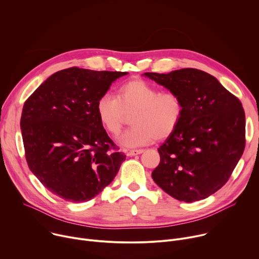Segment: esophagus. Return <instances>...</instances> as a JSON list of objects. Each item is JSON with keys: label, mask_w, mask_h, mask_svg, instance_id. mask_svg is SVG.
<instances>
[{"label": "esophagus", "mask_w": 259, "mask_h": 259, "mask_svg": "<svg viewBox=\"0 0 259 259\" xmlns=\"http://www.w3.org/2000/svg\"><path fill=\"white\" fill-rule=\"evenodd\" d=\"M143 152H144V150H143V149H136V150H128V151L126 152V154L130 155V156H134V155L141 154V153H143Z\"/></svg>", "instance_id": "obj_1"}]
</instances>
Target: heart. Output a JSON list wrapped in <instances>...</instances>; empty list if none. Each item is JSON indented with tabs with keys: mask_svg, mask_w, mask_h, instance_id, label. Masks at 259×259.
<instances>
[{
	"mask_svg": "<svg viewBox=\"0 0 259 259\" xmlns=\"http://www.w3.org/2000/svg\"><path fill=\"white\" fill-rule=\"evenodd\" d=\"M96 112L102 126L113 137L120 134L127 116H132L133 127L120 137L119 144L133 148L173 135L182 119L184 103L177 93H161L145 80L133 79L120 86L116 98L100 97Z\"/></svg>",
	"mask_w": 259,
	"mask_h": 259,
	"instance_id": "b5f03b06",
	"label": "heart"
}]
</instances>
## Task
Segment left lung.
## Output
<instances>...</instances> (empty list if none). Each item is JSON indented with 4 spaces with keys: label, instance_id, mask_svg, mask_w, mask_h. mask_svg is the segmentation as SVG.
<instances>
[{
    "label": "left lung",
    "instance_id": "left-lung-1",
    "mask_svg": "<svg viewBox=\"0 0 259 259\" xmlns=\"http://www.w3.org/2000/svg\"><path fill=\"white\" fill-rule=\"evenodd\" d=\"M184 103L182 119L158 148L154 182L178 200L192 203L219 190L232 176L246 145L241 101L197 69L144 74Z\"/></svg>",
    "mask_w": 259,
    "mask_h": 259
}]
</instances>
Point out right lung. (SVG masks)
<instances>
[{"label": "right lung", "instance_id": "add662e5", "mask_svg": "<svg viewBox=\"0 0 259 259\" xmlns=\"http://www.w3.org/2000/svg\"><path fill=\"white\" fill-rule=\"evenodd\" d=\"M127 72L78 67L51 75L24 102L20 127L28 167L53 194L88 202L108 186L126 155L96 112L100 97Z\"/></svg>", "mask_w": 259, "mask_h": 259}]
</instances>
